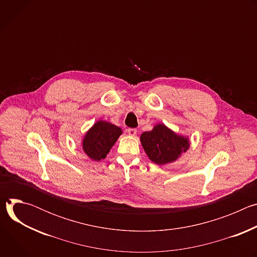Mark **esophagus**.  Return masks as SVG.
<instances>
[{
    "label": "esophagus",
    "mask_w": 257,
    "mask_h": 257,
    "mask_svg": "<svg viewBox=\"0 0 257 257\" xmlns=\"http://www.w3.org/2000/svg\"><path fill=\"white\" fill-rule=\"evenodd\" d=\"M136 133H137V130H136L135 128H129V129H128V134H129L130 136H135Z\"/></svg>",
    "instance_id": "obj_1"
}]
</instances>
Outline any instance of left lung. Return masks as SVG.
I'll return each mask as SVG.
<instances>
[{
	"mask_svg": "<svg viewBox=\"0 0 257 257\" xmlns=\"http://www.w3.org/2000/svg\"><path fill=\"white\" fill-rule=\"evenodd\" d=\"M140 141L150 160L161 166L177 161L190 146L188 137L176 134L164 124H158L152 131L143 132Z\"/></svg>",
	"mask_w": 257,
	"mask_h": 257,
	"instance_id": "8db88e82",
	"label": "left lung"
}]
</instances>
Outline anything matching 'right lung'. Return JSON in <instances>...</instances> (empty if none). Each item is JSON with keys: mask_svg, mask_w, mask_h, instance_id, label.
<instances>
[{"mask_svg": "<svg viewBox=\"0 0 257 257\" xmlns=\"http://www.w3.org/2000/svg\"><path fill=\"white\" fill-rule=\"evenodd\" d=\"M121 134L120 127L106 121H97L82 140L83 152L91 160L98 162L106 157Z\"/></svg>", "mask_w": 257, "mask_h": 257, "instance_id": "obj_1", "label": "right lung"}]
</instances>
